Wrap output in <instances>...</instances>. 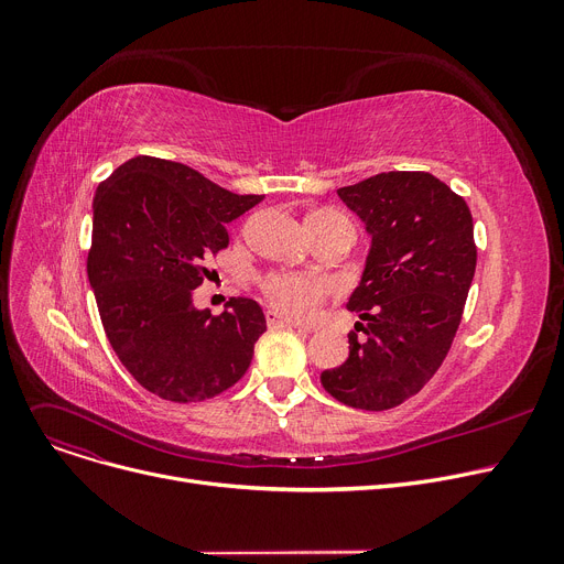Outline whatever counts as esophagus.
<instances>
[{
  "label": "esophagus",
  "mask_w": 564,
  "mask_h": 564,
  "mask_svg": "<svg viewBox=\"0 0 564 564\" xmlns=\"http://www.w3.org/2000/svg\"><path fill=\"white\" fill-rule=\"evenodd\" d=\"M264 319H267V324H270V327H290V329H297V332H308V327H304V324H300V322H294V319H290V317H283L279 311H274V308H267L264 311Z\"/></svg>",
  "instance_id": "esophagus-1"
}]
</instances>
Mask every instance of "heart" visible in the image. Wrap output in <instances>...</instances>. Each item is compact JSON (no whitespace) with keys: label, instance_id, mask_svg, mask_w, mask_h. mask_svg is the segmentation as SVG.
<instances>
[{"label":"heart","instance_id":"1","mask_svg":"<svg viewBox=\"0 0 564 564\" xmlns=\"http://www.w3.org/2000/svg\"><path fill=\"white\" fill-rule=\"evenodd\" d=\"M308 221L327 224V226H347L354 232V226L347 217L334 210L315 213ZM260 288L264 297L272 302L281 313L294 317V319H308L317 313L319 304L332 294V283L324 279H311L290 272H270L260 279Z\"/></svg>","mask_w":564,"mask_h":564}]
</instances>
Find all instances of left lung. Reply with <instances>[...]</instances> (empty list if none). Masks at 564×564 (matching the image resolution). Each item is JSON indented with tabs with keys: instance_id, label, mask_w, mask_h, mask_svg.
I'll list each match as a JSON object with an SVG mask.
<instances>
[{
	"instance_id": "8db88e82",
	"label": "left lung",
	"mask_w": 564,
	"mask_h": 564,
	"mask_svg": "<svg viewBox=\"0 0 564 564\" xmlns=\"http://www.w3.org/2000/svg\"><path fill=\"white\" fill-rule=\"evenodd\" d=\"M338 196L372 237L347 302L365 336L349 332L347 361L319 381L347 406L393 409L448 357L476 274L473 217L459 194L425 171L377 173Z\"/></svg>"
}]
</instances>
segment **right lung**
I'll return each mask as SVG.
<instances>
[{
	"label": "right lung",
	"instance_id": "right-lung-1",
	"mask_svg": "<svg viewBox=\"0 0 564 564\" xmlns=\"http://www.w3.org/2000/svg\"><path fill=\"white\" fill-rule=\"evenodd\" d=\"M260 200L148 155L100 183L86 272L116 357L145 391L200 402L247 372L267 329L262 308L232 297L213 315L194 306L192 292L210 274L205 258L228 247L226 224Z\"/></svg>",
	"mask_w": 564,
	"mask_h": 564
}]
</instances>
